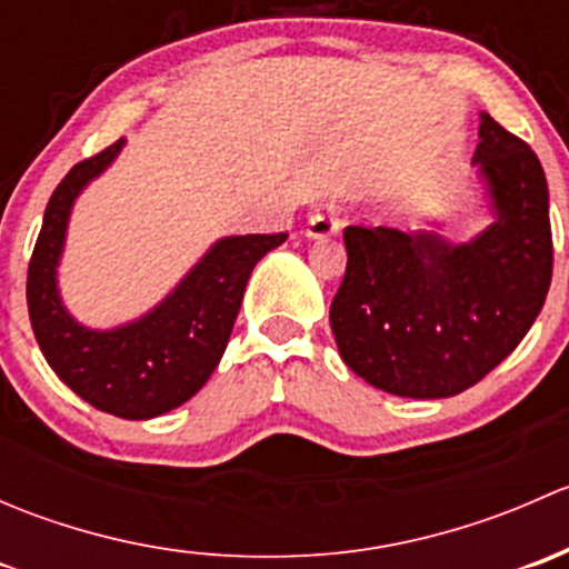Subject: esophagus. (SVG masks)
<instances>
[{
	"label": "esophagus",
	"instance_id": "1",
	"mask_svg": "<svg viewBox=\"0 0 569 569\" xmlns=\"http://www.w3.org/2000/svg\"><path fill=\"white\" fill-rule=\"evenodd\" d=\"M341 222L332 217V211H317V214L308 217V226H306V237L308 239H330L332 233L338 231Z\"/></svg>",
	"mask_w": 569,
	"mask_h": 569
}]
</instances>
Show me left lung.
Here are the masks:
<instances>
[{"mask_svg":"<svg viewBox=\"0 0 569 569\" xmlns=\"http://www.w3.org/2000/svg\"><path fill=\"white\" fill-rule=\"evenodd\" d=\"M473 164L492 220L468 242L438 231H343L347 272L330 306L343 363L407 399H446L515 352L553 274L548 181L537 153L487 112Z\"/></svg>","mask_w":569,"mask_h":569,"instance_id":"left-lung-1","label":"left lung"}]
</instances>
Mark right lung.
Listing matches in <instances>:
<instances>
[{
	"label": "right lung",
	"mask_w": 569,
	"mask_h": 569,
	"mask_svg": "<svg viewBox=\"0 0 569 569\" xmlns=\"http://www.w3.org/2000/svg\"><path fill=\"white\" fill-rule=\"evenodd\" d=\"M123 146L126 140H118L73 164L49 198L27 272V308L46 363L73 393L109 416L146 421L176 410L206 386L228 347L252 267L280 248L286 233L217 239L140 319L109 330L79 325L57 286L68 220L82 189L104 173Z\"/></svg>",
	"instance_id": "1"
}]
</instances>
